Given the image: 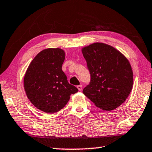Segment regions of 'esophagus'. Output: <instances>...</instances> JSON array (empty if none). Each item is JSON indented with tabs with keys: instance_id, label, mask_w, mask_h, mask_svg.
<instances>
[{
	"instance_id": "esophagus-1",
	"label": "esophagus",
	"mask_w": 152,
	"mask_h": 152,
	"mask_svg": "<svg viewBox=\"0 0 152 152\" xmlns=\"http://www.w3.org/2000/svg\"><path fill=\"white\" fill-rule=\"evenodd\" d=\"M77 88H78V89L79 91H81L83 89V85H78L77 86Z\"/></svg>"
}]
</instances>
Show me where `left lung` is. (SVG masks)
Returning <instances> with one entry per match:
<instances>
[{"label": "left lung", "mask_w": 152, "mask_h": 152, "mask_svg": "<svg viewBox=\"0 0 152 152\" xmlns=\"http://www.w3.org/2000/svg\"><path fill=\"white\" fill-rule=\"evenodd\" d=\"M82 53L91 75L83 94L99 108L114 110L126 101L133 85V72L129 61L110 45L94 43Z\"/></svg>", "instance_id": "8db88e82"}]
</instances>
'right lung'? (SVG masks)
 Returning <instances> with one entry per match:
<instances>
[{
	"instance_id": "obj_1",
	"label": "right lung",
	"mask_w": 152,
	"mask_h": 152,
	"mask_svg": "<svg viewBox=\"0 0 152 152\" xmlns=\"http://www.w3.org/2000/svg\"><path fill=\"white\" fill-rule=\"evenodd\" d=\"M65 54L61 48H47L38 53L26 72L24 87L27 98L46 113L59 111L78 89L67 82L62 70Z\"/></svg>"
}]
</instances>
